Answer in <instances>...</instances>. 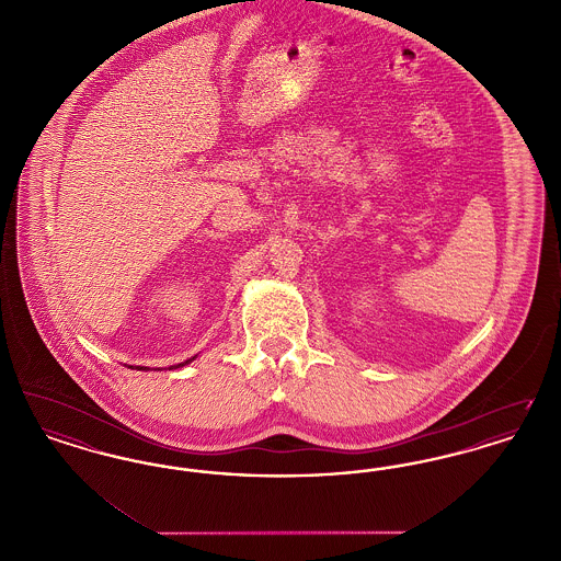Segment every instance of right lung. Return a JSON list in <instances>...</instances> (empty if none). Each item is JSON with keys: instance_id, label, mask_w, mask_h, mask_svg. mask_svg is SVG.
I'll return each instance as SVG.
<instances>
[{"instance_id": "1", "label": "right lung", "mask_w": 561, "mask_h": 561, "mask_svg": "<svg viewBox=\"0 0 561 561\" xmlns=\"http://www.w3.org/2000/svg\"><path fill=\"white\" fill-rule=\"evenodd\" d=\"M195 357H191V359H187V362H183V364H179V366H170V368H181V366H187L188 362H193ZM133 368V366H130ZM136 370H149V368H145V366H138Z\"/></svg>"}]
</instances>
